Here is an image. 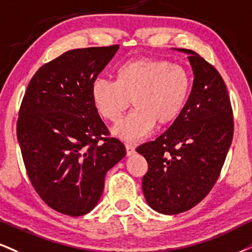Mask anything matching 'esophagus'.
<instances>
[{"label":"esophagus","instance_id":"1","mask_svg":"<svg viewBox=\"0 0 252 252\" xmlns=\"http://www.w3.org/2000/svg\"><path fill=\"white\" fill-rule=\"evenodd\" d=\"M126 146V153H127V155H133L135 153V147L133 145H131V144H126L125 145Z\"/></svg>","mask_w":252,"mask_h":252}]
</instances>
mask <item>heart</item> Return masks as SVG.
<instances>
[{
	"mask_svg": "<svg viewBox=\"0 0 252 252\" xmlns=\"http://www.w3.org/2000/svg\"><path fill=\"white\" fill-rule=\"evenodd\" d=\"M190 89V76L182 66L141 58L121 65L116 80H93L91 98L98 113L110 121L119 120L132 100L135 108L112 127V134L138 141L153 132L155 124L167 126L178 119Z\"/></svg>",
	"mask_w": 252,
	"mask_h": 252,
	"instance_id": "b5f03b06",
	"label": "heart"
}]
</instances>
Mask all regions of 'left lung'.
Listing matches in <instances>:
<instances>
[{"label": "left lung", "mask_w": 252, "mask_h": 252, "mask_svg": "<svg viewBox=\"0 0 252 252\" xmlns=\"http://www.w3.org/2000/svg\"><path fill=\"white\" fill-rule=\"evenodd\" d=\"M188 55L194 80L180 117L154 141L136 152L148 162L142 191L148 206L164 215L191 209L219 179L234 135L226 86L212 64L196 52Z\"/></svg>", "instance_id": "left-lung-1"}]
</instances>
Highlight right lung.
Returning a JSON list of instances; mask_svg holds the SVG:
<instances>
[{
    "instance_id": "right-lung-1",
    "label": "right lung",
    "mask_w": 252,
    "mask_h": 252,
    "mask_svg": "<svg viewBox=\"0 0 252 252\" xmlns=\"http://www.w3.org/2000/svg\"><path fill=\"white\" fill-rule=\"evenodd\" d=\"M119 45L74 49L40 66L17 120V140L31 185L56 212L82 216L98 204L105 175L126 155L91 98V85Z\"/></svg>"
}]
</instances>
